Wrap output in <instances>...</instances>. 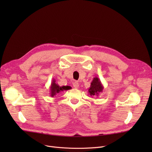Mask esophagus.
<instances>
[{
	"label": "esophagus",
	"mask_w": 152,
	"mask_h": 152,
	"mask_svg": "<svg viewBox=\"0 0 152 152\" xmlns=\"http://www.w3.org/2000/svg\"><path fill=\"white\" fill-rule=\"evenodd\" d=\"M73 87H75V88H76V89H77L78 87H79V83H78V82H77V81H75V82H74L73 83Z\"/></svg>",
	"instance_id": "esophagus-1"
}]
</instances>
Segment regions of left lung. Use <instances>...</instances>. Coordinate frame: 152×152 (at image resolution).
Segmentation results:
<instances>
[{
    "label": "left lung",
    "mask_w": 152,
    "mask_h": 152,
    "mask_svg": "<svg viewBox=\"0 0 152 152\" xmlns=\"http://www.w3.org/2000/svg\"><path fill=\"white\" fill-rule=\"evenodd\" d=\"M103 88H104V87L103 86L100 79L98 77H94L88 90L89 94L91 96L98 97L100 95V93L103 92Z\"/></svg>",
    "instance_id": "obj_1"
}]
</instances>
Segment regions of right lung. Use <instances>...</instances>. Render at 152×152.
<instances>
[{
	"label": "right lung",
	"mask_w": 152,
	"mask_h": 152,
	"mask_svg": "<svg viewBox=\"0 0 152 152\" xmlns=\"http://www.w3.org/2000/svg\"><path fill=\"white\" fill-rule=\"evenodd\" d=\"M56 81L55 79H53L52 83H51V85L50 87V95L52 97H53L55 95H57L58 94L63 92L64 91H68L71 89V87L70 86H60L58 84H57L55 83Z\"/></svg>",
	"instance_id": "add662e5"
}]
</instances>
